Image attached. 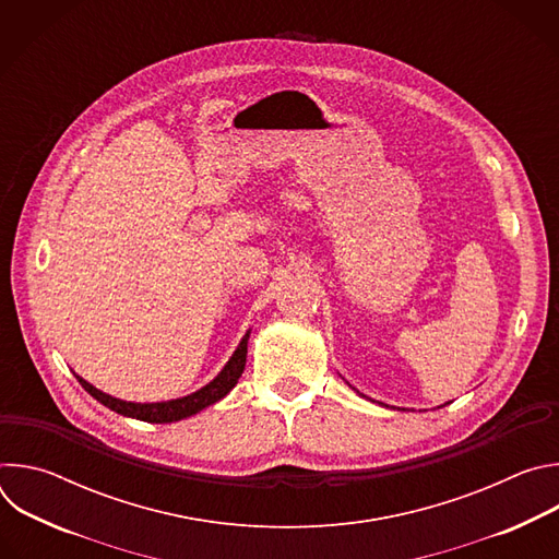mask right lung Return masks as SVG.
Here are the masks:
<instances>
[{
	"label": "right lung",
	"mask_w": 559,
	"mask_h": 559,
	"mask_svg": "<svg viewBox=\"0 0 559 559\" xmlns=\"http://www.w3.org/2000/svg\"><path fill=\"white\" fill-rule=\"evenodd\" d=\"M248 338H250V332L243 336L241 345L236 347V352L231 354L227 365L221 369V373L210 384L201 386L199 391H194L186 397H177V401H168V403H126V401H119V397H112V395L99 391L97 386L86 382L82 376H76V380L95 397V401H99L102 405H106L108 409H112L121 416L136 418L143 423H177V420L194 416L201 409L218 403L221 397H225L236 386L238 378H241V373L246 369Z\"/></svg>",
	"instance_id": "obj_1"
}]
</instances>
